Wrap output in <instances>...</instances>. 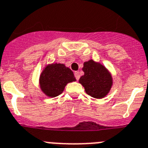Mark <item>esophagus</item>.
Returning <instances> with one entry per match:
<instances>
[{"label":"esophagus","instance_id":"obj_1","mask_svg":"<svg viewBox=\"0 0 148 148\" xmlns=\"http://www.w3.org/2000/svg\"><path fill=\"white\" fill-rule=\"evenodd\" d=\"M74 75H75V78H76V80L79 79V78H80L79 72H78V71L75 72V73H74Z\"/></svg>","mask_w":148,"mask_h":148}]
</instances>
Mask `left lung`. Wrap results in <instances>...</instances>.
<instances>
[{"mask_svg": "<svg viewBox=\"0 0 148 148\" xmlns=\"http://www.w3.org/2000/svg\"><path fill=\"white\" fill-rule=\"evenodd\" d=\"M82 70L84 75L78 81L86 94L97 99L105 97L113 85V78L108 69L100 62L90 59L84 63Z\"/></svg>", "mask_w": 148, "mask_h": 148, "instance_id": "left-lung-1", "label": "left lung"}]
</instances>
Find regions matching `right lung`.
<instances>
[{"label": "right lung", "instance_id": "add662e5", "mask_svg": "<svg viewBox=\"0 0 148 148\" xmlns=\"http://www.w3.org/2000/svg\"><path fill=\"white\" fill-rule=\"evenodd\" d=\"M75 81L73 71L65 64L52 63L46 65L40 73L39 84L46 96L55 97L63 92L67 84Z\"/></svg>", "mask_w": 148, "mask_h": 148}]
</instances>
